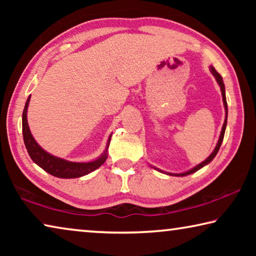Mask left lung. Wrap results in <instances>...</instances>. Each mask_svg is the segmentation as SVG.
I'll list each match as a JSON object with an SVG mask.
<instances>
[{
    "instance_id": "obj_1",
    "label": "left lung",
    "mask_w": 256,
    "mask_h": 256,
    "mask_svg": "<svg viewBox=\"0 0 256 256\" xmlns=\"http://www.w3.org/2000/svg\"><path fill=\"white\" fill-rule=\"evenodd\" d=\"M210 71H211V73H212V76H214V79L216 80V82H218V84H219V86H220V90H222V102H224V112H226V118H224V125H222V132H220V136H219V140H218V142H216V148L214 149V151H212L211 152V154L209 156V157H208L204 162H202L201 164H196V167H193V168H190V170H188V172H180V174H174V172H162V170H159V168H156V167H154V166H151L152 168H154L156 170H158V172H164V174H167V175H170V176H180V177H183V176H188V175H190V174H193V172H198V170H201L202 167H204L206 164H210L212 160H214V158L216 157V154H218V151H219V149H220V146H222V140H224V131H226V126H227V116H228V107H227V100H226V90H224V80H222V76L219 74L218 72H216V70H214V66H210Z\"/></svg>"
}]
</instances>
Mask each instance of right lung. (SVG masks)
Listing matches in <instances>:
<instances>
[{
    "label": "right lung",
    "mask_w": 256,
    "mask_h": 256,
    "mask_svg": "<svg viewBox=\"0 0 256 256\" xmlns=\"http://www.w3.org/2000/svg\"><path fill=\"white\" fill-rule=\"evenodd\" d=\"M30 97L32 96H29L27 102H26L24 110L22 112V134L26 149H27L30 158L32 159V162L34 164H37L38 166L48 172V174L55 177H58V178H78V177L88 175L89 172L96 170L97 168L100 167L102 164L105 162L108 156L107 151L108 146H110L112 134L110 138H108L106 148L104 150V152L99 156L98 158L86 162H68V160H66L63 158L56 157V156L47 152V151L42 149L34 138L28 125L27 112Z\"/></svg>",
    "instance_id": "obj_1"
}]
</instances>
